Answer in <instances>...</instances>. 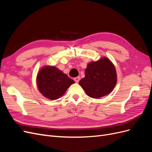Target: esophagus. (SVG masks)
<instances>
[{
  "mask_svg": "<svg viewBox=\"0 0 152 152\" xmlns=\"http://www.w3.org/2000/svg\"><path fill=\"white\" fill-rule=\"evenodd\" d=\"M80 79V77H77L74 78V80H75V82H76V83H78V82H79Z\"/></svg>",
  "mask_w": 152,
  "mask_h": 152,
  "instance_id": "1",
  "label": "esophagus"
}]
</instances>
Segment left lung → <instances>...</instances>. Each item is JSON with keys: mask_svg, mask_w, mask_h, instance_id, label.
Instances as JSON below:
<instances>
[{"mask_svg": "<svg viewBox=\"0 0 152 152\" xmlns=\"http://www.w3.org/2000/svg\"><path fill=\"white\" fill-rule=\"evenodd\" d=\"M117 83L115 68L109 59L104 57L91 62L85 70V77L79 85L93 98H99L111 93Z\"/></svg>", "mask_w": 152, "mask_h": 152, "instance_id": "obj_1", "label": "left lung"}]
</instances>
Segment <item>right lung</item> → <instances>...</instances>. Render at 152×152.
I'll list each match as a JSON object with an SVG mask.
<instances>
[{
    "instance_id": "1",
    "label": "right lung",
    "mask_w": 152,
    "mask_h": 152,
    "mask_svg": "<svg viewBox=\"0 0 152 152\" xmlns=\"http://www.w3.org/2000/svg\"><path fill=\"white\" fill-rule=\"evenodd\" d=\"M74 83V80L55 66L43 67L37 77V85L39 91L45 98L51 100L60 98Z\"/></svg>"
}]
</instances>
